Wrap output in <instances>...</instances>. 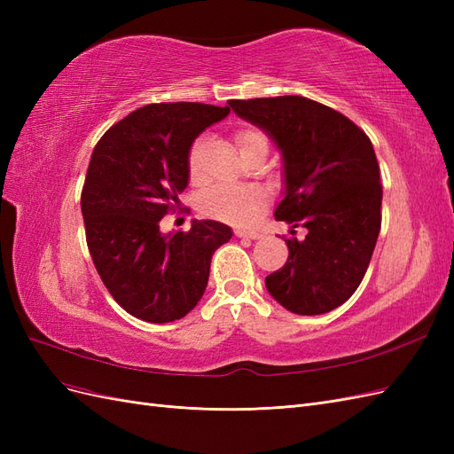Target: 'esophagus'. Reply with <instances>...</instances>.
<instances>
[{
    "mask_svg": "<svg viewBox=\"0 0 454 454\" xmlns=\"http://www.w3.org/2000/svg\"><path fill=\"white\" fill-rule=\"evenodd\" d=\"M235 235H237L239 239H252V240H255V239H259V237H261V232H257V231H244V229H237V231H235Z\"/></svg>",
    "mask_w": 454,
    "mask_h": 454,
    "instance_id": "esophagus-1",
    "label": "esophagus"
}]
</instances>
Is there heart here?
<instances>
[{"instance_id": "1", "label": "heart", "mask_w": 454, "mask_h": 454, "mask_svg": "<svg viewBox=\"0 0 454 454\" xmlns=\"http://www.w3.org/2000/svg\"><path fill=\"white\" fill-rule=\"evenodd\" d=\"M235 144L244 157L259 145L269 147V138L263 130L246 127L235 134ZM206 138L199 136L187 149V176L193 184H202L206 177L204 168ZM269 204L265 189L257 185H214L206 189L200 197V210L219 222L246 227L252 225Z\"/></svg>"}]
</instances>
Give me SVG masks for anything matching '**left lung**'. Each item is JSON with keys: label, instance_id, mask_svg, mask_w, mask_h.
Segmentation results:
<instances>
[{"label": "left lung", "instance_id": "left-lung-1", "mask_svg": "<svg viewBox=\"0 0 454 454\" xmlns=\"http://www.w3.org/2000/svg\"><path fill=\"white\" fill-rule=\"evenodd\" d=\"M282 151L286 197L274 217L305 227L286 239V265L265 278L269 294L295 314H324L358 290L380 231L382 185L367 134L305 96L231 100ZM294 232V231H292Z\"/></svg>", "mask_w": 454, "mask_h": 454}]
</instances>
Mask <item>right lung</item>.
I'll return each mask as SVG.
<instances>
[{
	"instance_id": "right-lung-1",
	"label": "right lung",
	"mask_w": 454,
	"mask_h": 454,
	"mask_svg": "<svg viewBox=\"0 0 454 454\" xmlns=\"http://www.w3.org/2000/svg\"><path fill=\"white\" fill-rule=\"evenodd\" d=\"M231 109L174 102L136 109L96 144L81 191L87 246L117 303L151 324L180 320L208 284L210 261L231 227L193 222L162 235L159 225L187 187V149Z\"/></svg>"
}]
</instances>
